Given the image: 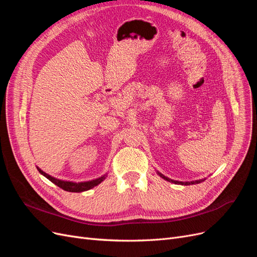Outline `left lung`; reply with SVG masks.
<instances>
[{
  "label": "left lung",
  "mask_w": 257,
  "mask_h": 257,
  "mask_svg": "<svg viewBox=\"0 0 257 257\" xmlns=\"http://www.w3.org/2000/svg\"><path fill=\"white\" fill-rule=\"evenodd\" d=\"M157 174L161 177V178H163L164 179V180H166V181H168V182H173V183H175V184H181V185H190V184H198V183H200V182H203V181H205L206 180V178H204V179H199V180H194V181H185V182H183V181H177V180H173V179H170V178H168V177H166V176H164L163 174H161L160 172H158L157 170Z\"/></svg>",
  "instance_id": "obj_1"
}]
</instances>
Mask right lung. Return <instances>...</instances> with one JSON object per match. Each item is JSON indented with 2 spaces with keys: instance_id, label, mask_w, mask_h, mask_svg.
I'll use <instances>...</instances> for the list:
<instances>
[{
  "instance_id": "1",
  "label": "right lung",
  "mask_w": 257,
  "mask_h": 257,
  "mask_svg": "<svg viewBox=\"0 0 257 257\" xmlns=\"http://www.w3.org/2000/svg\"><path fill=\"white\" fill-rule=\"evenodd\" d=\"M37 170L40 172L41 175H43L44 177H46L50 180L52 183H54L56 185H58L59 188L63 189L64 191L67 192H74V193H80V192H84V191H88L94 188V186L98 185L100 182H103L105 179L107 178V174H104L103 176H100L96 179H92V180L89 181H81V182H74V181H68V180H62V179H58V178H54L50 175H48L47 173H45L44 170H42L40 167H37Z\"/></svg>"
}]
</instances>
